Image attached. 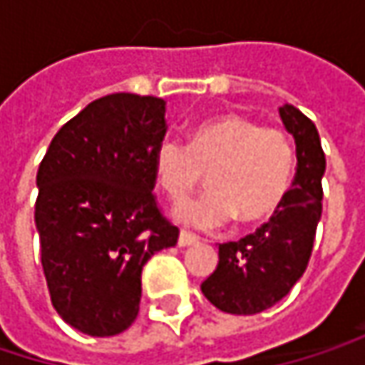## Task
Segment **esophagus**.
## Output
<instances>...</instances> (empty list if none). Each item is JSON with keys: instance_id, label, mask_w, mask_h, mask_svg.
I'll use <instances>...</instances> for the list:
<instances>
[{"instance_id": "esophagus-1", "label": "esophagus", "mask_w": 365, "mask_h": 365, "mask_svg": "<svg viewBox=\"0 0 365 365\" xmlns=\"http://www.w3.org/2000/svg\"><path fill=\"white\" fill-rule=\"evenodd\" d=\"M198 243V237L196 235H192V232H187V230H182L180 232V239H178V245L180 247H190V245H196Z\"/></svg>"}]
</instances>
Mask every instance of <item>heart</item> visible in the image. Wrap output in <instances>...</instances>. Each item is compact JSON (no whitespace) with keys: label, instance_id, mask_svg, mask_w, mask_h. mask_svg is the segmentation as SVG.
<instances>
[{"label":"heart","instance_id":"1","mask_svg":"<svg viewBox=\"0 0 365 365\" xmlns=\"http://www.w3.org/2000/svg\"><path fill=\"white\" fill-rule=\"evenodd\" d=\"M294 167L287 135L241 113L213 115L192 130L190 143L169 137L156 150L158 183L175 202L209 175L213 190L175 209L180 222L196 228H213L235 215L243 224L270 220L292 187Z\"/></svg>","mask_w":365,"mask_h":365}]
</instances>
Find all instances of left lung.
<instances>
[{
    "instance_id": "left-lung-1",
    "label": "left lung",
    "mask_w": 365,
    "mask_h": 365,
    "mask_svg": "<svg viewBox=\"0 0 365 365\" xmlns=\"http://www.w3.org/2000/svg\"><path fill=\"white\" fill-rule=\"evenodd\" d=\"M281 120L296 139V178L279 211L254 235L220 245V262L200 285L205 298L224 313L255 315L289 294L304 274L322 220L326 154L313 120L283 106Z\"/></svg>"
}]
</instances>
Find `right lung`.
Masks as SVG:
<instances>
[{
	"instance_id": "obj_1",
	"label": "right lung",
	"mask_w": 365,
	"mask_h": 365,
	"mask_svg": "<svg viewBox=\"0 0 365 365\" xmlns=\"http://www.w3.org/2000/svg\"><path fill=\"white\" fill-rule=\"evenodd\" d=\"M165 106L150 95L101 97L58 128L37 169L50 300L88 336L120 334L137 319L145 262L180 237L152 192Z\"/></svg>"
}]
</instances>
